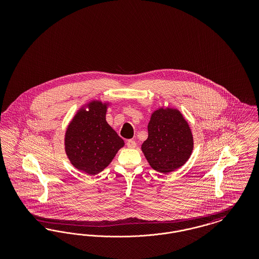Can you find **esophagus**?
<instances>
[{
	"mask_svg": "<svg viewBox=\"0 0 259 259\" xmlns=\"http://www.w3.org/2000/svg\"><path fill=\"white\" fill-rule=\"evenodd\" d=\"M126 145H127V147L129 148H135L136 146H137V144H136V142L134 140H128L127 143H126Z\"/></svg>",
	"mask_w": 259,
	"mask_h": 259,
	"instance_id": "1",
	"label": "esophagus"
}]
</instances>
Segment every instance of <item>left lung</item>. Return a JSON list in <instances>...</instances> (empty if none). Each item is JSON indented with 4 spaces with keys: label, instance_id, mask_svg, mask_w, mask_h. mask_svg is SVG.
Instances as JSON below:
<instances>
[{
    "label": "left lung",
    "instance_id": "1",
    "mask_svg": "<svg viewBox=\"0 0 259 259\" xmlns=\"http://www.w3.org/2000/svg\"><path fill=\"white\" fill-rule=\"evenodd\" d=\"M148 130L142 150L152 169L168 174L188 160L193 149V137L180 111L158 109L152 113Z\"/></svg>",
    "mask_w": 259,
    "mask_h": 259
}]
</instances>
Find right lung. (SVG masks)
I'll return each mask as SVG.
<instances>
[{
  "label": "right lung",
  "instance_id": "right-lung-1",
  "mask_svg": "<svg viewBox=\"0 0 259 259\" xmlns=\"http://www.w3.org/2000/svg\"><path fill=\"white\" fill-rule=\"evenodd\" d=\"M107 104L94 101L88 111L80 109L69 124L65 150L77 170L88 175L102 172L113 159L123 140L106 121Z\"/></svg>",
  "mask_w": 259,
  "mask_h": 259
}]
</instances>
